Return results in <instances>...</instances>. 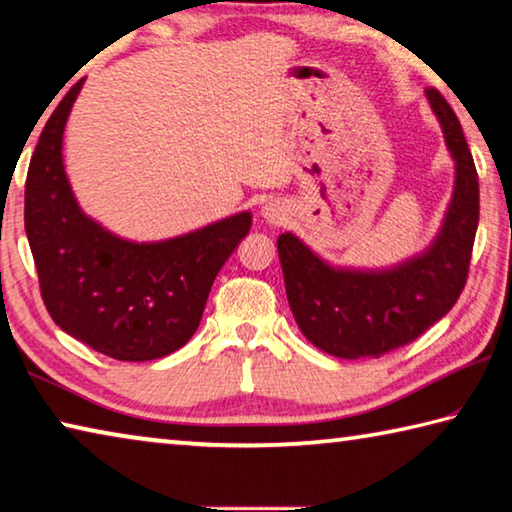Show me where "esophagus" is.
<instances>
[{"label":"esophagus","instance_id":"34e87169","mask_svg":"<svg viewBox=\"0 0 512 512\" xmlns=\"http://www.w3.org/2000/svg\"><path fill=\"white\" fill-rule=\"evenodd\" d=\"M263 217H265V220L270 222V224H279V222L283 220L281 206H279V204H272V201H270V204H265V206H263Z\"/></svg>","mask_w":512,"mask_h":512}]
</instances>
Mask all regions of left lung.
Returning <instances> with one entry per match:
<instances>
[{
    "mask_svg": "<svg viewBox=\"0 0 512 512\" xmlns=\"http://www.w3.org/2000/svg\"><path fill=\"white\" fill-rule=\"evenodd\" d=\"M456 161L454 197L424 254L390 270H345L315 256L292 233L276 240L290 311L317 349L338 358H379L442 320L460 297L479 226V174L456 113L426 90Z\"/></svg>",
    "mask_w": 512,
    "mask_h": 512,
    "instance_id": "1",
    "label": "left lung"
}]
</instances>
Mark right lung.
Returning a JSON list of instances; mask_svg holds the SVG:
<instances>
[{"instance_id": "obj_1", "label": "right lung", "mask_w": 512, "mask_h": 512, "mask_svg": "<svg viewBox=\"0 0 512 512\" xmlns=\"http://www.w3.org/2000/svg\"><path fill=\"white\" fill-rule=\"evenodd\" d=\"M77 81L49 115L24 186V229L52 320L115 360H154L186 345L226 258L249 233L251 213L186 236L129 242L77 204L63 167V131Z\"/></svg>"}]
</instances>
